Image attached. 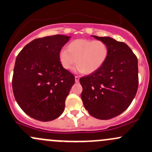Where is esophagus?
Listing matches in <instances>:
<instances>
[{"mask_svg":"<svg viewBox=\"0 0 152 152\" xmlns=\"http://www.w3.org/2000/svg\"><path fill=\"white\" fill-rule=\"evenodd\" d=\"M79 79H80V77H79V76H75V81H76V83L79 82Z\"/></svg>","mask_w":152,"mask_h":152,"instance_id":"obj_1","label":"esophagus"}]
</instances>
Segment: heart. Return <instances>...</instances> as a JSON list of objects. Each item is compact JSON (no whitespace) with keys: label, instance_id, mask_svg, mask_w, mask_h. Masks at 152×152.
I'll return each instance as SVG.
<instances>
[{"label":"heart","instance_id":"1","mask_svg":"<svg viewBox=\"0 0 152 152\" xmlns=\"http://www.w3.org/2000/svg\"><path fill=\"white\" fill-rule=\"evenodd\" d=\"M109 55V48L104 42L92 39H75L60 52L59 58L63 67L71 70L77 63L79 72L91 73L99 69Z\"/></svg>","mask_w":152,"mask_h":152}]
</instances>
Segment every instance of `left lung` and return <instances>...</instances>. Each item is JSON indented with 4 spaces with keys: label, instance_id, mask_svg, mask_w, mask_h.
Here are the masks:
<instances>
[{
    "label": "left lung",
    "instance_id": "left-lung-1",
    "mask_svg": "<svg viewBox=\"0 0 152 152\" xmlns=\"http://www.w3.org/2000/svg\"><path fill=\"white\" fill-rule=\"evenodd\" d=\"M92 37L107 45L109 55L99 69L80 79L81 97L91 116L109 120L126 110L136 96L138 59L126 43L109 37Z\"/></svg>",
    "mask_w": 152,
    "mask_h": 152
}]
</instances>
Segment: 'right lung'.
<instances>
[{
	"label": "right lung",
	"instance_id": "1",
	"mask_svg": "<svg viewBox=\"0 0 152 152\" xmlns=\"http://www.w3.org/2000/svg\"><path fill=\"white\" fill-rule=\"evenodd\" d=\"M69 39L61 34L35 39L16 57L12 79L14 97L21 110L37 121H53L64 111L75 77L63 67L59 54Z\"/></svg>",
	"mask_w": 152,
	"mask_h": 152
}]
</instances>
